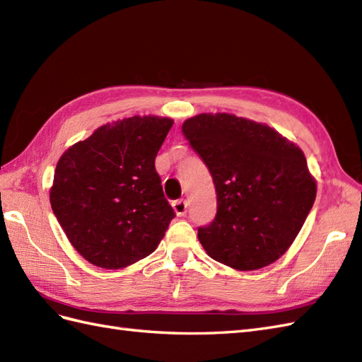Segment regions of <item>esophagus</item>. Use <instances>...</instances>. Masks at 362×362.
<instances>
[{"label":"esophagus","instance_id":"34e87169","mask_svg":"<svg viewBox=\"0 0 362 362\" xmlns=\"http://www.w3.org/2000/svg\"><path fill=\"white\" fill-rule=\"evenodd\" d=\"M173 208H174V211H175V214H177L179 217L187 216V212H188V202L183 200V199L174 200V202H173Z\"/></svg>","mask_w":362,"mask_h":362}]
</instances>
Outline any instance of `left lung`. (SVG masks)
Listing matches in <instances>:
<instances>
[{"label":"left lung","mask_w":362,"mask_h":362,"mask_svg":"<svg viewBox=\"0 0 362 362\" xmlns=\"http://www.w3.org/2000/svg\"><path fill=\"white\" fill-rule=\"evenodd\" d=\"M182 132L216 185L217 214L199 226L208 255L240 271L278 260L317 197L303 151L274 128L226 113L194 116Z\"/></svg>","instance_id":"8db88e82"}]
</instances>
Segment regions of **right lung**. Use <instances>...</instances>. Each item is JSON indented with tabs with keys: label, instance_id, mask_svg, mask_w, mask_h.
Listing matches in <instances>:
<instances>
[{
	"label": "right lung",
	"instance_id": "right-lung-1",
	"mask_svg": "<svg viewBox=\"0 0 362 362\" xmlns=\"http://www.w3.org/2000/svg\"><path fill=\"white\" fill-rule=\"evenodd\" d=\"M173 120L133 116L98 128L61 156L50 203L73 247L120 269L156 251L175 212L154 160Z\"/></svg>",
	"mask_w": 362,
	"mask_h": 362
}]
</instances>
